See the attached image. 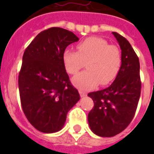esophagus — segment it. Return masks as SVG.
Here are the masks:
<instances>
[{"label": "esophagus", "instance_id": "1", "mask_svg": "<svg viewBox=\"0 0 154 154\" xmlns=\"http://www.w3.org/2000/svg\"><path fill=\"white\" fill-rule=\"evenodd\" d=\"M79 93H80V96L81 97H84L87 96V94L86 93V92H84V91H79Z\"/></svg>", "mask_w": 154, "mask_h": 154}]
</instances>
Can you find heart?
Listing matches in <instances>:
<instances>
[{"label":"heart","mask_w":154,"mask_h":154,"mask_svg":"<svg viewBox=\"0 0 154 154\" xmlns=\"http://www.w3.org/2000/svg\"><path fill=\"white\" fill-rule=\"evenodd\" d=\"M77 52L65 50L63 54L64 67L72 75L77 74L86 63L87 70L72 78V83L80 90L87 91L100 83L112 82L119 73L122 56L119 48L110 45L106 39L91 37L77 45Z\"/></svg>","instance_id":"1"}]
</instances>
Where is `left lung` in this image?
<instances>
[{"label": "left lung", "mask_w": 154, "mask_h": 154, "mask_svg": "<svg viewBox=\"0 0 154 154\" xmlns=\"http://www.w3.org/2000/svg\"><path fill=\"white\" fill-rule=\"evenodd\" d=\"M112 34L121 49L120 70L110 87L88 94L94 102L88 124L100 137H113L126 129L134 116L141 92L139 57L125 38Z\"/></svg>", "instance_id": "left-lung-1"}]
</instances>
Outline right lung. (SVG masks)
<instances>
[{"label":"right lung","instance_id":"add662e5","mask_svg":"<svg viewBox=\"0 0 154 154\" xmlns=\"http://www.w3.org/2000/svg\"><path fill=\"white\" fill-rule=\"evenodd\" d=\"M78 40L72 32L53 27L40 32L24 53L19 74L20 102L29 122L40 132L61 130L67 112L80 100L63 61L66 48Z\"/></svg>","mask_w":154,"mask_h":154}]
</instances>
